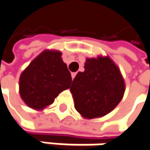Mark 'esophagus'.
Instances as JSON below:
<instances>
[{"instance_id": "esophagus-1", "label": "esophagus", "mask_w": 150, "mask_h": 150, "mask_svg": "<svg viewBox=\"0 0 150 150\" xmlns=\"http://www.w3.org/2000/svg\"><path fill=\"white\" fill-rule=\"evenodd\" d=\"M75 75H76V73H75V72H74V73H72V74H71V76H72V79H73V80L75 79Z\"/></svg>"}]
</instances>
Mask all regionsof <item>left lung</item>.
Segmentation results:
<instances>
[{
  "label": "left lung",
  "instance_id": "8db88e82",
  "mask_svg": "<svg viewBox=\"0 0 150 150\" xmlns=\"http://www.w3.org/2000/svg\"><path fill=\"white\" fill-rule=\"evenodd\" d=\"M84 68L85 71L76 75L70 87L75 110L87 119L103 116L121 100L124 80L110 57L87 58Z\"/></svg>",
  "mask_w": 150,
  "mask_h": 150
}]
</instances>
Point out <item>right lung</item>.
Wrapping results in <instances>:
<instances>
[{"label": "right lung", "mask_w": 150, "mask_h": 150, "mask_svg": "<svg viewBox=\"0 0 150 150\" xmlns=\"http://www.w3.org/2000/svg\"><path fill=\"white\" fill-rule=\"evenodd\" d=\"M71 74L61 58V52L45 51L22 73L20 95L30 108L41 110L52 104L58 94L70 87Z\"/></svg>", "instance_id": "add662e5"}]
</instances>
